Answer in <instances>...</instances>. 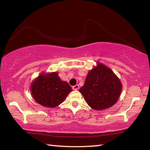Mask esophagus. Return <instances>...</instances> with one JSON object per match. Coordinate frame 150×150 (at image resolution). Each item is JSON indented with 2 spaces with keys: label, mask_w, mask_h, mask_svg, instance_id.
I'll use <instances>...</instances> for the list:
<instances>
[{
  "label": "esophagus",
  "mask_w": 150,
  "mask_h": 150,
  "mask_svg": "<svg viewBox=\"0 0 150 150\" xmlns=\"http://www.w3.org/2000/svg\"><path fill=\"white\" fill-rule=\"evenodd\" d=\"M79 85H75L74 86H73V87H72L73 90H77V89H79Z\"/></svg>",
  "instance_id": "obj_1"
}]
</instances>
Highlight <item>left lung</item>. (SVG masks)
<instances>
[{"mask_svg": "<svg viewBox=\"0 0 150 150\" xmlns=\"http://www.w3.org/2000/svg\"><path fill=\"white\" fill-rule=\"evenodd\" d=\"M121 89L120 81L112 71L98 63L97 67L88 73L79 92L91 108L100 110L115 105Z\"/></svg>", "mask_w": 150, "mask_h": 150, "instance_id": "1", "label": "left lung"}]
</instances>
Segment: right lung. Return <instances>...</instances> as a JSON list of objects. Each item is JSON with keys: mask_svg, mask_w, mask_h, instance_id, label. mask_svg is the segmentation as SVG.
Here are the masks:
<instances>
[{"mask_svg": "<svg viewBox=\"0 0 150 150\" xmlns=\"http://www.w3.org/2000/svg\"><path fill=\"white\" fill-rule=\"evenodd\" d=\"M72 91L66 81H62L57 73L41 74L31 85L33 98L37 103L47 107H55L65 100Z\"/></svg>", "mask_w": 150, "mask_h": 150, "instance_id": "add662e5", "label": "right lung"}]
</instances>
